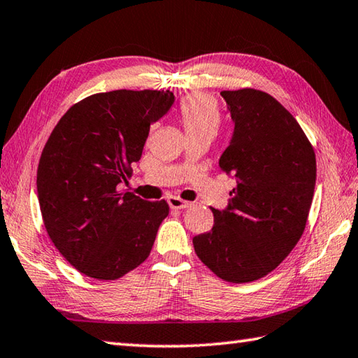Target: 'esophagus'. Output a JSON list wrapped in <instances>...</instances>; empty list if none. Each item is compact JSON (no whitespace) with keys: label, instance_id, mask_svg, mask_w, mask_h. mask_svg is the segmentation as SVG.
<instances>
[{"label":"esophagus","instance_id":"obj_1","mask_svg":"<svg viewBox=\"0 0 358 358\" xmlns=\"http://www.w3.org/2000/svg\"><path fill=\"white\" fill-rule=\"evenodd\" d=\"M169 206L174 210H184V208H188L189 206H192V202L180 199V198H178V196H170Z\"/></svg>","mask_w":358,"mask_h":358}]
</instances>
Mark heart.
<instances>
[{"instance_id":"obj_1","label":"heart","mask_w":358,"mask_h":358,"mask_svg":"<svg viewBox=\"0 0 358 358\" xmlns=\"http://www.w3.org/2000/svg\"><path fill=\"white\" fill-rule=\"evenodd\" d=\"M179 119L187 136L215 137L220 129L221 114L213 99L206 94H192L180 101Z\"/></svg>"}]
</instances>
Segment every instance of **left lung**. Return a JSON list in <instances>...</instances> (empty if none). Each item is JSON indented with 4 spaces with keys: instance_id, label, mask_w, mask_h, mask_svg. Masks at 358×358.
Segmentation results:
<instances>
[{
    "instance_id": "obj_1",
    "label": "left lung",
    "mask_w": 358,
    "mask_h": 358,
    "mask_svg": "<svg viewBox=\"0 0 358 358\" xmlns=\"http://www.w3.org/2000/svg\"><path fill=\"white\" fill-rule=\"evenodd\" d=\"M235 123L220 166L236 179L213 229L194 252L224 281L250 282L272 272L300 241L317 179L315 152L278 100L250 90L222 91Z\"/></svg>"
}]
</instances>
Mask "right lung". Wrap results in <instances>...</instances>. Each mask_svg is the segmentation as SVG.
Instances as JSON below:
<instances>
[{
    "label": "right lung",
    "instance_id": "obj_1",
    "mask_svg": "<svg viewBox=\"0 0 358 358\" xmlns=\"http://www.w3.org/2000/svg\"><path fill=\"white\" fill-rule=\"evenodd\" d=\"M173 103L171 91L94 94L71 106L49 136L36 171L43 222L58 252L86 276L117 280L148 258L170 207L120 187L150 125Z\"/></svg>",
    "mask_w": 358,
    "mask_h": 358
}]
</instances>
